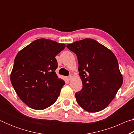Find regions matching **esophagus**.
<instances>
[{
	"instance_id": "obj_1",
	"label": "esophagus",
	"mask_w": 134,
	"mask_h": 134,
	"mask_svg": "<svg viewBox=\"0 0 134 134\" xmlns=\"http://www.w3.org/2000/svg\"><path fill=\"white\" fill-rule=\"evenodd\" d=\"M71 78H72V76H71V75H70L69 77H67V79H68V80H71Z\"/></svg>"
}]
</instances>
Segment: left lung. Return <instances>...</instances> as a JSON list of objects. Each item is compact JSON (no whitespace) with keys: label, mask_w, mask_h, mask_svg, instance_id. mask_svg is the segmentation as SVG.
Returning a JSON list of instances; mask_svg holds the SVG:
<instances>
[{"label":"left lung","mask_w":134,"mask_h":134,"mask_svg":"<svg viewBox=\"0 0 134 134\" xmlns=\"http://www.w3.org/2000/svg\"><path fill=\"white\" fill-rule=\"evenodd\" d=\"M77 57L83 83L76 101L83 109L97 112L112 102L123 83L118 62L112 51L96 40L86 38L67 45Z\"/></svg>","instance_id":"left-lung-1"}]
</instances>
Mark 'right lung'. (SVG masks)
<instances>
[{
  "mask_svg": "<svg viewBox=\"0 0 134 134\" xmlns=\"http://www.w3.org/2000/svg\"><path fill=\"white\" fill-rule=\"evenodd\" d=\"M65 47L64 44L41 38L16 56L10 81L18 96L29 107L44 109L57 100L65 82L55 73V57Z\"/></svg>",
  "mask_w": 134,
  "mask_h": 134,
  "instance_id": "obj_1",
  "label": "right lung"
}]
</instances>
